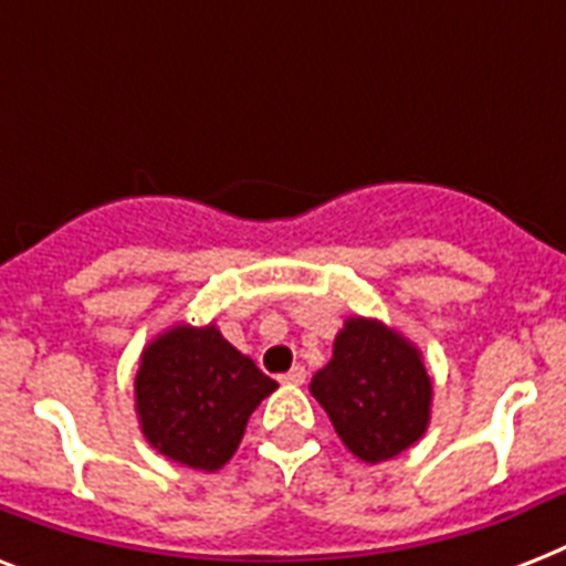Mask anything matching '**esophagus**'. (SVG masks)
I'll list each match as a JSON object with an SVG mask.
<instances>
[{
    "mask_svg": "<svg viewBox=\"0 0 566 566\" xmlns=\"http://www.w3.org/2000/svg\"><path fill=\"white\" fill-rule=\"evenodd\" d=\"M305 378H308L305 367H302V364H296V367H291V370L284 373L282 381L284 385H305Z\"/></svg>",
    "mask_w": 566,
    "mask_h": 566,
    "instance_id": "esophagus-1",
    "label": "esophagus"
}]
</instances>
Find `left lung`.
Segmentation results:
<instances>
[{
  "instance_id": "left-lung-1",
  "label": "left lung",
  "mask_w": 566,
  "mask_h": 566,
  "mask_svg": "<svg viewBox=\"0 0 566 566\" xmlns=\"http://www.w3.org/2000/svg\"><path fill=\"white\" fill-rule=\"evenodd\" d=\"M311 396L344 447L367 464L413 447L431 420V378L422 353L381 319H344L332 361L311 378Z\"/></svg>"
}]
</instances>
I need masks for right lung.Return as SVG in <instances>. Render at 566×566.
Returning a JSON list of instances; mask_svg holds the SVG:
<instances>
[{
    "mask_svg": "<svg viewBox=\"0 0 566 566\" xmlns=\"http://www.w3.org/2000/svg\"><path fill=\"white\" fill-rule=\"evenodd\" d=\"M275 387L213 323H179L140 353L137 422L155 452L190 470L217 473L238 452L249 417Z\"/></svg>",
    "mask_w": 566,
    "mask_h": 566,
    "instance_id": "right-lung-1",
    "label": "right lung"
}]
</instances>
